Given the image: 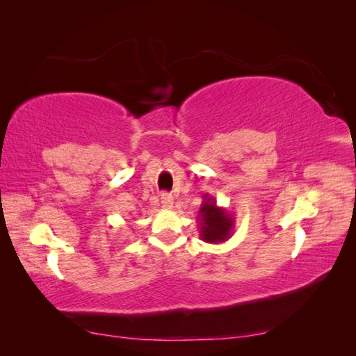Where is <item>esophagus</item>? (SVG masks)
Here are the masks:
<instances>
[{
  "label": "esophagus",
  "mask_w": 356,
  "mask_h": 356,
  "mask_svg": "<svg viewBox=\"0 0 356 356\" xmlns=\"http://www.w3.org/2000/svg\"><path fill=\"white\" fill-rule=\"evenodd\" d=\"M172 197H171V194H168V193H163L162 194V197H161V205H162V208L163 209H171L172 208Z\"/></svg>",
  "instance_id": "34e87169"
}]
</instances>
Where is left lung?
Segmentation results:
<instances>
[{"label": "left lung", "mask_w": 356, "mask_h": 356, "mask_svg": "<svg viewBox=\"0 0 356 356\" xmlns=\"http://www.w3.org/2000/svg\"><path fill=\"white\" fill-rule=\"evenodd\" d=\"M199 236L207 243H223L231 238L236 220L228 209L218 207L214 197L209 194L203 195V202L197 214Z\"/></svg>", "instance_id": "obj_1"}]
</instances>
